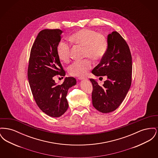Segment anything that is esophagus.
I'll return each instance as SVG.
<instances>
[{
    "instance_id": "34e87169",
    "label": "esophagus",
    "mask_w": 158,
    "mask_h": 158,
    "mask_svg": "<svg viewBox=\"0 0 158 158\" xmlns=\"http://www.w3.org/2000/svg\"><path fill=\"white\" fill-rule=\"evenodd\" d=\"M78 79L80 80V81H86V80H88V79H87V78H85V77H83V78L79 77V78H78Z\"/></svg>"
}]
</instances>
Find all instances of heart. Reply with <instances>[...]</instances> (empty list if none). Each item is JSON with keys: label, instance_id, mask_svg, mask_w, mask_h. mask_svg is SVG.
Masks as SVG:
<instances>
[{"label": "heart", "instance_id": "heart-1", "mask_svg": "<svg viewBox=\"0 0 158 158\" xmlns=\"http://www.w3.org/2000/svg\"><path fill=\"white\" fill-rule=\"evenodd\" d=\"M72 43L85 48L84 57H90L93 60L102 59L107 52L108 43L105 35L98 34L96 31L82 29L76 31L70 37ZM71 46L63 41L57 46V53L62 61L68 62L70 57ZM92 68V63L89 59L76 61L68 68L70 75L83 77L87 74Z\"/></svg>", "mask_w": 158, "mask_h": 158}]
</instances>
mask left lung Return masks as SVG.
<instances>
[{"mask_svg": "<svg viewBox=\"0 0 158 158\" xmlns=\"http://www.w3.org/2000/svg\"><path fill=\"white\" fill-rule=\"evenodd\" d=\"M108 50L100 63L92 73L107 77L102 86L94 79L92 83V104L102 113L115 110L124 99L131 83L132 58L126 41L117 31L108 34Z\"/></svg>", "mask_w": 158, "mask_h": 158, "instance_id": "1", "label": "left lung"}]
</instances>
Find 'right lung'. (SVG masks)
Masks as SVG:
<instances>
[{
    "label": "right lung",
    "mask_w": 158,
    "mask_h": 158,
    "mask_svg": "<svg viewBox=\"0 0 158 158\" xmlns=\"http://www.w3.org/2000/svg\"><path fill=\"white\" fill-rule=\"evenodd\" d=\"M63 31L59 29L41 31L31 50L28 78L34 98L40 110L52 117H59L69 107L68 89L75 86L73 77H65L61 85L53 79L57 75L65 76L57 53Z\"/></svg>",
    "instance_id": "add662e5"
}]
</instances>
